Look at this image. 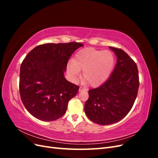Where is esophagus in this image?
<instances>
[{"mask_svg": "<svg viewBox=\"0 0 158 158\" xmlns=\"http://www.w3.org/2000/svg\"><path fill=\"white\" fill-rule=\"evenodd\" d=\"M85 89L82 87H80V88H79V92H82V91H85Z\"/></svg>", "mask_w": 158, "mask_h": 158, "instance_id": "obj_1", "label": "esophagus"}]
</instances>
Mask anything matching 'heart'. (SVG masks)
<instances>
[{
	"label": "heart",
	"instance_id": "1",
	"mask_svg": "<svg viewBox=\"0 0 158 158\" xmlns=\"http://www.w3.org/2000/svg\"><path fill=\"white\" fill-rule=\"evenodd\" d=\"M114 65V56L109 51L84 48L76 52L73 61L67 64V73L72 82H76L83 70L82 80L92 87L103 84L109 76Z\"/></svg>",
	"mask_w": 158,
	"mask_h": 158
}]
</instances>
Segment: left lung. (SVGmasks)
Masks as SVG:
<instances>
[{"label":"left lung","mask_w":158,"mask_h":158,"mask_svg":"<svg viewBox=\"0 0 158 158\" xmlns=\"http://www.w3.org/2000/svg\"><path fill=\"white\" fill-rule=\"evenodd\" d=\"M117 56L111 74L102 85L88 91L84 111L92 122L101 125L117 123L131 111L137 96L139 79L137 66L121 49L109 47Z\"/></svg>","instance_id":"left-lung-1"}]
</instances>
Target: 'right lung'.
<instances>
[{"label":"right lung","instance_id":"1","mask_svg":"<svg viewBox=\"0 0 158 158\" xmlns=\"http://www.w3.org/2000/svg\"><path fill=\"white\" fill-rule=\"evenodd\" d=\"M80 43L47 44L28 53L20 66V94L31 114L43 121L64 115L70 99L79 89L64 78L66 65Z\"/></svg>","mask_w":158,"mask_h":158}]
</instances>
